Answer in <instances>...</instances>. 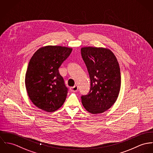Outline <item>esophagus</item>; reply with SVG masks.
Masks as SVG:
<instances>
[{
  "mask_svg": "<svg viewBox=\"0 0 153 153\" xmlns=\"http://www.w3.org/2000/svg\"><path fill=\"white\" fill-rule=\"evenodd\" d=\"M77 90H78V87L77 85H74L73 87H70V91L73 92H76L77 91Z\"/></svg>",
  "mask_w": 153,
  "mask_h": 153,
  "instance_id": "esophagus-1",
  "label": "esophagus"
}]
</instances>
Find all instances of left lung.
Instances as JSON below:
<instances>
[{
	"instance_id": "1",
	"label": "left lung",
	"mask_w": 153,
	"mask_h": 153,
	"mask_svg": "<svg viewBox=\"0 0 153 153\" xmlns=\"http://www.w3.org/2000/svg\"><path fill=\"white\" fill-rule=\"evenodd\" d=\"M90 79L88 94L81 97L85 109L93 114L109 109L119 96L121 75L116 57L110 50L102 48L81 49Z\"/></svg>"
}]
</instances>
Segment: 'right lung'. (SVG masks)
<instances>
[{
	"label": "right lung",
	"instance_id": "add662e5",
	"mask_svg": "<svg viewBox=\"0 0 153 153\" xmlns=\"http://www.w3.org/2000/svg\"><path fill=\"white\" fill-rule=\"evenodd\" d=\"M71 51L67 47L47 46L38 49L30 59L25 85L30 100L40 109L53 112L65 102L68 88L59 68Z\"/></svg>",
	"mask_w": 153,
	"mask_h": 153
}]
</instances>
